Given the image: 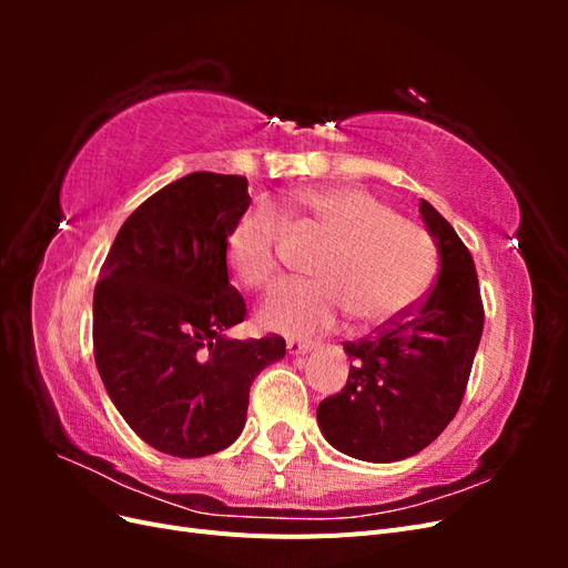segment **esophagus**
<instances>
[{
  "label": "esophagus",
  "mask_w": 568,
  "mask_h": 568,
  "mask_svg": "<svg viewBox=\"0 0 568 568\" xmlns=\"http://www.w3.org/2000/svg\"><path fill=\"white\" fill-rule=\"evenodd\" d=\"M313 348H315L313 341H301V338H288L286 341L288 355H303V353H311Z\"/></svg>",
  "instance_id": "1"
}]
</instances>
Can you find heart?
<instances>
[{
	"mask_svg": "<svg viewBox=\"0 0 568 568\" xmlns=\"http://www.w3.org/2000/svg\"><path fill=\"white\" fill-rule=\"evenodd\" d=\"M288 215L324 246L313 255L315 280L282 284L265 301L261 320L288 334L326 332L343 317L376 329L403 320L434 274L432 236L417 222L395 215L388 203L353 186L317 189L294 199ZM284 215L257 203L236 220L227 257L239 282L267 288L282 272Z\"/></svg>",
	"mask_w": 568,
	"mask_h": 568,
	"instance_id": "heart-1",
	"label": "heart"
}]
</instances>
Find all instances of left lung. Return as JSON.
<instances>
[{"instance_id": "obj_1", "label": "left lung", "mask_w": 568, "mask_h": 568, "mask_svg": "<svg viewBox=\"0 0 568 568\" xmlns=\"http://www.w3.org/2000/svg\"><path fill=\"white\" fill-rule=\"evenodd\" d=\"M419 213L438 248L436 284L403 320L343 343L348 382L317 407L322 436L355 459L398 462L434 443L457 415L484 334L469 248L432 203Z\"/></svg>"}]
</instances>
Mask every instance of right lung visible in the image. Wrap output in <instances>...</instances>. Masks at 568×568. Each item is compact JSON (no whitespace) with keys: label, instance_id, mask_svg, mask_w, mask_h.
<instances>
[{"label":"right lung","instance_id":"add662e5","mask_svg":"<svg viewBox=\"0 0 568 568\" xmlns=\"http://www.w3.org/2000/svg\"><path fill=\"white\" fill-rule=\"evenodd\" d=\"M248 203L242 175H184L125 220L99 272V376L132 432L165 455L230 448L253 379L286 353L277 334L227 336L246 315L230 284L227 236Z\"/></svg>","mask_w":568,"mask_h":568}]
</instances>
